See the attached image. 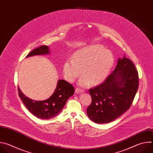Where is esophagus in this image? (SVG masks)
<instances>
[{"mask_svg": "<svg viewBox=\"0 0 153 153\" xmlns=\"http://www.w3.org/2000/svg\"><path fill=\"white\" fill-rule=\"evenodd\" d=\"M75 92L77 93V94H79V93H83L85 92V91L81 88H78V87H77V88H76V90H75Z\"/></svg>", "mask_w": 153, "mask_h": 153, "instance_id": "1", "label": "esophagus"}]
</instances>
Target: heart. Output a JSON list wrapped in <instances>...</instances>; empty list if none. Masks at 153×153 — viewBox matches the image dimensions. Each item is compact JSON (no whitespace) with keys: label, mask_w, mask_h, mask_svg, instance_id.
Wrapping results in <instances>:
<instances>
[{"label":"heart","mask_w":153,"mask_h":153,"mask_svg":"<svg viewBox=\"0 0 153 153\" xmlns=\"http://www.w3.org/2000/svg\"><path fill=\"white\" fill-rule=\"evenodd\" d=\"M114 63L112 52L100 45H92L77 51L72 59H68L63 65L64 76L68 82L79 80L82 86L102 83L110 74Z\"/></svg>","instance_id":"obj_1"}]
</instances>
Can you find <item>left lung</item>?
I'll list each match as a JSON object with an SVG mask.
<instances>
[{"label":"left lung","instance_id":"1","mask_svg":"<svg viewBox=\"0 0 153 153\" xmlns=\"http://www.w3.org/2000/svg\"><path fill=\"white\" fill-rule=\"evenodd\" d=\"M139 86L137 70L125 57L118 59L113 72L99 85L90 89L88 117L97 123L111 122L126 111L132 104Z\"/></svg>","mask_w":153,"mask_h":153}]
</instances>
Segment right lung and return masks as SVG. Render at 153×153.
I'll return each instance as SVG.
<instances>
[{
  "mask_svg": "<svg viewBox=\"0 0 153 153\" xmlns=\"http://www.w3.org/2000/svg\"><path fill=\"white\" fill-rule=\"evenodd\" d=\"M48 46L42 45L31 52L27 56L48 54ZM19 96L28 110L36 117L42 119H50L56 116L62 111L68 99L73 95V86L64 80H59L56 88L50 98L42 101L32 100L25 96L18 86Z\"/></svg>",
  "mask_w": 153,
  "mask_h": 153,
  "instance_id": "1",
  "label": "right lung"
}]
</instances>
